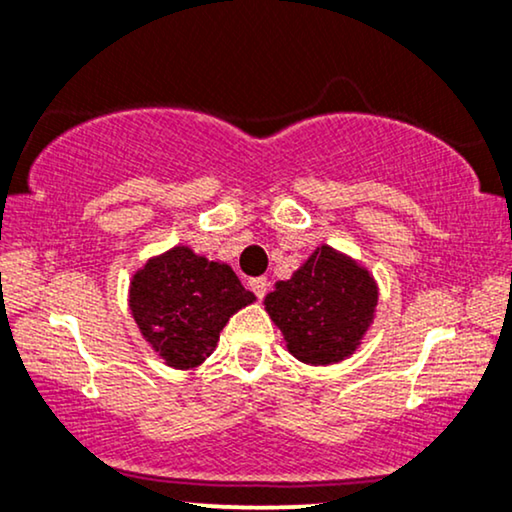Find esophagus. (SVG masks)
<instances>
[{
    "mask_svg": "<svg viewBox=\"0 0 512 512\" xmlns=\"http://www.w3.org/2000/svg\"><path fill=\"white\" fill-rule=\"evenodd\" d=\"M267 288H269V281L264 276H257V278H250V290L255 293L257 297H264L267 295Z\"/></svg>",
    "mask_w": 512,
    "mask_h": 512,
    "instance_id": "1",
    "label": "esophagus"
}]
</instances>
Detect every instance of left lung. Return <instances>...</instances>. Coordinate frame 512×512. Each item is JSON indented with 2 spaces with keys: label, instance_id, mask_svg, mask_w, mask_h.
Returning <instances> with one entry per match:
<instances>
[{
  "label": "left lung",
  "instance_id": "obj_1",
  "mask_svg": "<svg viewBox=\"0 0 512 512\" xmlns=\"http://www.w3.org/2000/svg\"><path fill=\"white\" fill-rule=\"evenodd\" d=\"M264 304L293 357L326 366L357 349L373 319L378 288L357 262L321 245L290 281L276 283Z\"/></svg>",
  "mask_w": 512,
  "mask_h": 512
}]
</instances>
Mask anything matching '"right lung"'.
<instances>
[{"instance_id":"1","label":"right lung","mask_w":512,"mask_h":512,"mask_svg":"<svg viewBox=\"0 0 512 512\" xmlns=\"http://www.w3.org/2000/svg\"><path fill=\"white\" fill-rule=\"evenodd\" d=\"M255 300L229 264L174 248L134 276L129 307L144 338L174 368L210 357L229 316Z\"/></svg>"}]
</instances>
